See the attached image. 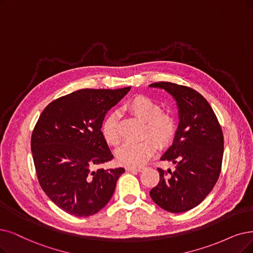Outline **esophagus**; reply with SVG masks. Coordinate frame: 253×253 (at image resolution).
<instances>
[{"label":"esophagus","mask_w":253,"mask_h":253,"mask_svg":"<svg viewBox=\"0 0 253 253\" xmlns=\"http://www.w3.org/2000/svg\"><path fill=\"white\" fill-rule=\"evenodd\" d=\"M143 168H144V167H142V166H140V167L128 166V167H126V170H127V171H142Z\"/></svg>","instance_id":"34e87169"}]
</instances>
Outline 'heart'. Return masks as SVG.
<instances>
[{
	"label": "heart",
	"instance_id": "b5f03b06",
	"mask_svg": "<svg viewBox=\"0 0 253 253\" xmlns=\"http://www.w3.org/2000/svg\"><path fill=\"white\" fill-rule=\"evenodd\" d=\"M126 107L134 116L144 121L142 135L153 137L159 146L167 145L173 138L176 129L175 119L170 113L162 111L155 100L144 95H137L129 100ZM100 130L109 145L117 146L120 143L121 136L116 112L110 113L106 117ZM146 137L138 142H126L121 145L116 151L118 163L127 166L144 164L156 151L155 140Z\"/></svg>",
	"mask_w": 253,
	"mask_h": 253
}]
</instances>
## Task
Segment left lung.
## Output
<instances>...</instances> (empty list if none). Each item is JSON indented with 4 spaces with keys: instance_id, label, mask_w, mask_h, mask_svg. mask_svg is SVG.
Here are the masks:
<instances>
[{
    "instance_id": "left-lung-1",
    "label": "left lung",
    "mask_w": 253,
    "mask_h": 253,
    "mask_svg": "<svg viewBox=\"0 0 253 253\" xmlns=\"http://www.w3.org/2000/svg\"><path fill=\"white\" fill-rule=\"evenodd\" d=\"M149 86L172 95L179 116L173 144L161 158L172 162L175 169L158 168L160 180L149 194L163 210L183 213L197 207L216 185L223 159V133L213 109L196 90L170 82Z\"/></svg>"
}]
</instances>
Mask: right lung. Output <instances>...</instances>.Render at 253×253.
<instances>
[{
  "instance_id": "right-lung-1",
  "label": "right lung",
  "mask_w": 253,
  "mask_h": 253,
  "mask_svg": "<svg viewBox=\"0 0 253 253\" xmlns=\"http://www.w3.org/2000/svg\"><path fill=\"white\" fill-rule=\"evenodd\" d=\"M129 89H81L53 100L38 118L31 149L39 185L70 215L96 214L125 172L123 167H94L113 159L100 128L108 111Z\"/></svg>"
}]
</instances>
